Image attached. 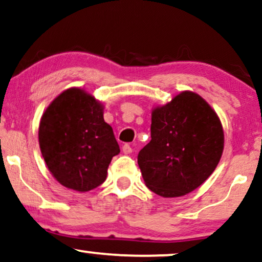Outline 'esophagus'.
Returning a JSON list of instances; mask_svg holds the SVG:
<instances>
[{"mask_svg":"<svg viewBox=\"0 0 262 262\" xmlns=\"http://www.w3.org/2000/svg\"><path fill=\"white\" fill-rule=\"evenodd\" d=\"M122 151H123L124 155H130L133 149H132V147L128 144H125V145H123V147H122Z\"/></svg>","mask_w":262,"mask_h":262,"instance_id":"1","label":"esophagus"}]
</instances>
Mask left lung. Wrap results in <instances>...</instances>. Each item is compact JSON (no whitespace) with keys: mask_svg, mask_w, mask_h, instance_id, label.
I'll return each instance as SVG.
<instances>
[{"mask_svg":"<svg viewBox=\"0 0 262 262\" xmlns=\"http://www.w3.org/2000/svg\"><path fill=\"white\" fill-rule=\"evenodd\" d=\"M223 148L218 115L196 93L184 91L152 111L151 141L139 152L138 164L153 193L183 196L212 175Z\"/></svg>","mask_w":262,"mask_h":262,"instance_id":"left-lung-1","label":"left lung"}]
</instances>
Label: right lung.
I'll list each match as a JSON object with an SVG mask.
<instances>
[{
  "label": "right lung",
  "mask_w": 262,
  "mask_h": 262,
  "mask_svg": "<svg viewBox=\"0 0 262 262\" xmlns=\"http://www.w3.org/2000/svg\"><path fill=\"white\" fill-rule=\"evenodd\" d=\"M104 107L81 89H68L52 100L39 123V147L52 176L62 186L89 191L106 179L120 153Z\"/></svg>",
  "instance_id": "right-lung-1"
}]
</instances>
